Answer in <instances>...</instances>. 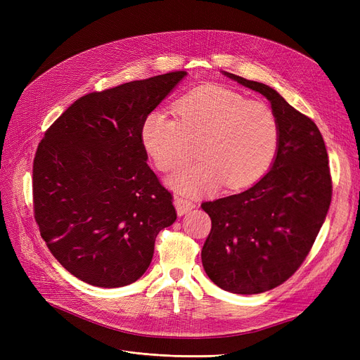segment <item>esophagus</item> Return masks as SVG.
<instances>
[{
    "label": "esophagus",
    "instance_id": "1",
    "mask_svg": "<svg viewBox=\"0 0 360 360\" xmlns=\"http://www.w3.org/2000/svg\"><path fill=\"white\" fill-rule=\"evenodd\" d=\"M175 209H176V213L178 216H184L185 213H188L190 210H193L195 207V202L191 201V200H185L182 197H175Z\"/></svg>",
    "mask_w": 360,
    "mask_h": 360
}]
</instances>
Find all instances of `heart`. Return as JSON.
<instances>
[{"label":"heart","instance_id":"1","mask_svg":"<svg viewBox=\"0 0 360 360\" xmlns=\"http://www.w3.org/2000/svg\"><path fill=\"white\" fill-rule=\"evenodd\" d=\"M175 115L151 110L141 127V141L160 172H172L193 156L198 160L169 178L182 194L213 193L250 186L271 166L280 127L274 112L261 102L219 87H201L175 103Z\"/></svg>","mask_w":360,"mask_h":360}]
</instances>
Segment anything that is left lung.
I'll return each mask as SVG.
<instances>
[{"label": "left lung", "instance_id": "1", "mask_svg": "<svg viewBox=\"0 0 360 360\" xmlns=\"http://www.w3.org/2000/svg\"><path fill=\"white\" fill-rule=\"evenodd\" d=\"M271 103L280 140L269 172L240 194L202 202L212 231L202 267L220 289L255 295L285 283L309 254L330 209L328 155L315 122L267 84L223 71Z\"/></svg>", "mask_w": 360, "mask_h": 360}]
</instances>
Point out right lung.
<instances>
[{
	"instance_id": "right-lung-1",
	"label": "right lung",
	"mask_w": 360,
	"mask_h": 360,
	"mask_svg": "<svg viewBox=\"0 0 360 360\" xmlns=\"http://www.w3.org/2000/svg\"><path fill=\"white\" fill-rule=\"evenodd\" d=\"M185 75L167 72L89 93L37 146L34 220L52 255L91 286L137 281L158 233L176 220L172 194L146 162L141 127Z\"/></svg>"
}]
</instances>
